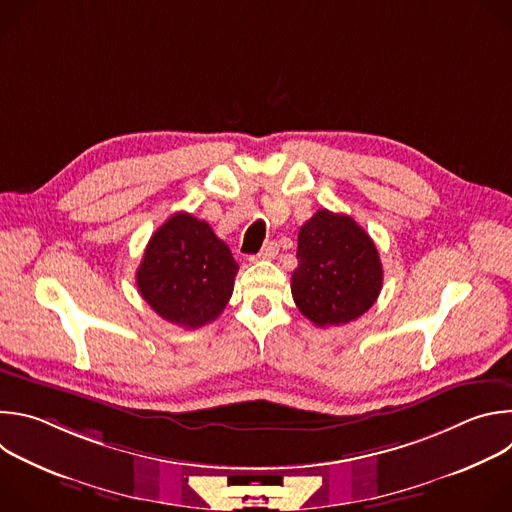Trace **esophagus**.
I'll return each instance as SVG.
<instances>
[{
  "mask_svg": "<svg viewBox=\"0 0 512 512\" xmlns=\"http://www.w3.org/2000/svg\"><path fill=\"white\" fill-rule=\"evenodd\" d=\"M279 253V245L275 241H269L257 255L251 257V261H265V259H273Z\"/></svg>",
  "mask_w": 512,
  "mask_h": 512,
  "instance_id": "34e87169",
  "label": "esophagus"
}]
</instances>
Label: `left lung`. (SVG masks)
<instances>
[{"label":"left lung","instance_id":"1","mask_svg":"<svg viewBox=\"0 0 512 512\" xmlns=\"http://www.w3.org/2000/svg\"><path fill=\"white\" fill-rule=\"evenodd\" d=\"M383 265L373 239L348 214L318 210L298 233L291 296L316 326L356 320L379 298Z\"/></svg>","mask_w":512,"mask_h":512}]
</instances>
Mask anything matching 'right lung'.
Wrapping results in <instances>:
<instances>
[{"label": "right lung", "instance_id": "1", "mask_svg": "<svg viewBox=\"0 0 512 512\" xmlns=\"http://www.w3.org/2000/svg\"><path fill=\"white\" fill-rule=\"evenodd\" d=\"M237 271L231 249L208 223L176 212L152 235L135 281L158 316L192 330L221 316Z\"/></svg>", "mask_w": 512, "mask_h": 512}]
</instances>
